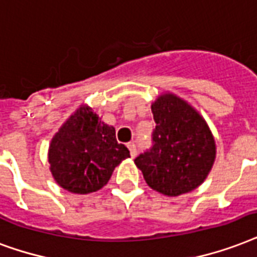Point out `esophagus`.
<instances>
[{"mask_svg": "<svg viewBox=\"0 0 257 257\" xmlns=\"http://www.w3.org/2000/svg\"><path fill=\"white\" fill-rule=\"evenodd\" d=\"M128 148H129V152H131V156H132V158H135V156L137 155L136 144H135V143H129Z\"/></svg>", "mask_w": 257, "mask_h": 257, "instance_id": "esophagus-1", "label": "esophagus"}]
</instances>
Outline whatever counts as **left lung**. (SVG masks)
Returning <instances> with one entry per match:
<instances>
[{"label":"left lung","mask_w":257,"mask_h":257,"mask_svg":"<svg viewBox=\"0 0 257 257\" xmlns=\"http://www.w3.org/2000/svg\"><path fill=\"white\" fill-rule=\"evenodd\" d=\"M156 128L152 146L135 159L144 179L156 191L176 197L197 189L211 170L215 143L202 117L174 94L152 103Z\"/></svg>","instance_id":"8db88e82"}]
</instances>
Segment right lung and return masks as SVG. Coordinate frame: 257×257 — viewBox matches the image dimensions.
Returning a JSON list of instances; mask_svg holds the SVG:
<instances>
[{"mask_svg": "<svg viewBox=\"0 0 257 257\" xmlns=\"http://www.w3.org/2000/svg\"><path fill=\"white\" fill-rule=\"evenodd\" d=\"M113 126L98 120L87 106L79 107L59 129L50 146L48 162L55 181L75 194L102 189L113 170L129 158Z\"/></svg>", "mask_w": 257, "mask_h": 257, "instance_id": "obj_1", "label": "right lung"}]
</instances>
